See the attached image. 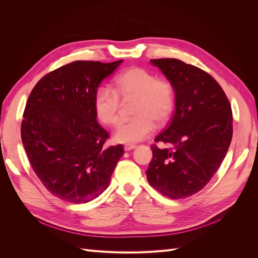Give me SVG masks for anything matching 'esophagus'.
Listing matches in <instances>:
<instances>
[{"instance_id": "1", "label": "esophagus", "mask_w": 258, "mask_h": 258, "mask_svg": "<svg viewBox=\"0 0 258 258\" xmlns=\"http://www.w3.org/2000/svg\"><path fill=\"white\" fill-rule=\"evenodd\" d=\"M136 147H137V145H135V144H126V145H124V151L129 152L131 150H135Z\"/></svg>"}]
</instances>
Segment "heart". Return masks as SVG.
Segmentation results:
<instances>
[{
  "mask_svg": "<svg viewBox=\"0 0 258 258\" xmlns=\"http://www.w3.org/2000/svg\"><path fill=\"white\" fill-rule=\"evenodd\" d=\"M114 91L100 87L93 95L97 118L106 126H115L119 119V98L136 97L131 119L122 121L115 132L120 143L140 142L150 136L155 123H166L174 110L175 93L172 84L157 79L146 69L134 67L114 79Z\"/></svg>",
  "mask_w": 258,
  "mask_h": 258,
  "instance_id": "obj_1",
  "label": "heart"
}]
</instances>
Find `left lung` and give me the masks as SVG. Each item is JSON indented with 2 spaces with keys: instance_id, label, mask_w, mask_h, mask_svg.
Masks as SVG:
<instances>
[{
  "instance_id": "obj_1",
  "label": "left lung",
  "mask_w": 258,
  "mask_h": 258,
  "mask_svg": "<svg viewBox=\"0 0 258 258\" xmlns=\"http://www.w3.org/2000/svg\"><path fill=\"white\" fill-rule=\"evenodd\" d=\"M172 84L175 111L169 127L152 145L147 181L171 199L197 194L220 168L232 138V112L224 90L212 76L178 59H152Z\"/></svg>"
}]
</instances>
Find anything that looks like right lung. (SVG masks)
Returning a JSON list of instances; mask_svg holds the SVG:
<instances>
[{"label": "right lung", "mask_w": 258, "mask_h": 258, "mask_svg": "<svg viewBox=\"0 0 258 258\" xmlns=\"http://www.w3.org/2000/svg\"><path fill=\"white\" fill-rule=\"evenodd\" d=\"M122 60L74 61L46 74L28 98L21 140L30 165L53 196L71 204L99 197L111 181L122 145L104 147L107 131L93 95Z\"/></svg>", "instance_id": "right-lung-1"}]
</instances>
